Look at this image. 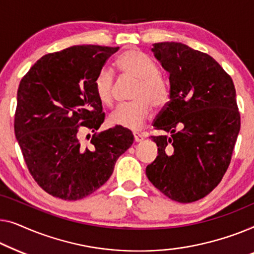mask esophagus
Masks as SVG:
<instances>
[{
	"label": "esophagus",
	"mask_w": 254,
	"mask_h": 254,
	"mask_svg": "<svg viewBox=\"0 0 254 254\" xmlns=\"http://www.w3.org/2000/svg\"><path fill=\"white\" fill-rule=\"evenodd\" d=\"M133 138H134V141L135 142H140V141H142L145 139V135L141 134V133H138V132H134Z\"/></svg>",
	"instance_id": "esophagus-1"
}]
</instances>
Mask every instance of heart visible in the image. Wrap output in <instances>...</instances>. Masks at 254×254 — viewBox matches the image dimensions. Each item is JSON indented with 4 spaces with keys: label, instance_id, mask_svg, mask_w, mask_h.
Returning <instances> with one entry per match:
<instances>
[{
    "label": "heart",
    "instance_id": "b5f03b06",
    "mask_svg": "<svg viewBox=\"0 0 254 254\" xmlns=\"http://www.w3.org/2000/svg\"><path fill=\"white\" fill-rule=\"evenodd\" d=\"M117 66L124 74L137 79L133 101L122 103L110 114L113 126L130 130L142 127L152 113V105L162 108L169 102L170 87L166 78L158 72V65L151 57L138 49H127L119 56ZM95 95L103 106H112L114 101V74L103 67L94 80Z\"/></svg>",
    "mask_w": 254,
    "mask_h": 254
}]
</instances>
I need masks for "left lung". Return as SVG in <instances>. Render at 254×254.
I'll use <instances>...</instances> for the list:
<instances>
[{"label": "left lung", "instance_id": "8db88e82", "mask_svg": "<svg viewBox=\"0 0 254 254\" xmlns=\"http://www.w3.org/2000/svg\"><path fill=\"white\" fill-rule=\"evenodd\" d=\"M152 52L169 72L170 100L154 121L158 156L146 167L154 187L178 202L206 197L222 180L241 128L233 79L212 56L181 42Z\"/></svg>", "mask_w": 254, "mask_h": 254}]
</instances>
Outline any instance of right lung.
<instances>
[{
	"mask_svg": "<svg viewBox=\"0 0 254 254\" xmlns=\"http://www.w3.org/2000/svg\"><path fill=\"white\" fill-rule=\"evenodd\" d=\"M117 51L73 46L42 56L20 80L15 134L32 177L53 197L78 200L92 194L133 142L132 132L121 127L95 132L90 144L80 140V128L94 132L105 121L94 80Z\"/></svg>",
	"mask_w": 254,
	"mask_h": 254,
	"instance_id": "add662e5",
	"label": "right lung"
}]
</instances>
